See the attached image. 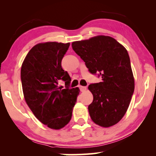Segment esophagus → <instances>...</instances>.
<instances>
[{
    "mask_svg": "<svg viewBox=\"0 0 156 156\" xmlns=\"http://www.w3.org/2000/svg\"><path fill=\"white\" fill-rule=\"evenodd\" d=\"M80 91H86V89H87V87H83V86H80Z\"/></svg>",
    "mask_w": 156,
    "mask_h": 156,
    "instance_id": "1",
    "label": "esophagus"
}]
</instances>
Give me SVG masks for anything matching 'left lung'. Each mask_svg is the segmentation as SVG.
Masks as SVG:
<instances>
[{
    "label": "left lung",
    "instance_id": "8db88e82",
    "mask_svg": "<svg viewBox=\"0 0 156 156\" xmlns=\"http://www.w3.org/2000/svg\"><path fill=\"white\" fill-rule=\"evenodd\" d=\"M72 45L89 72L102 78L100 83L88 87L94 96L88 107L91 120L102 127L115 125L127 111L135 87L127 51L112 37L102 35Z\"/></svg>",
    "mask_w": 156,
    "mask_h": 156
}]
</instances>
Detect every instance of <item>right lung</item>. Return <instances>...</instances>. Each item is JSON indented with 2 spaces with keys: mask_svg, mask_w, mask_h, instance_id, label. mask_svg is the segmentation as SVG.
Segmentation results:
<instances>
[{
  "mask_svg": "<svg viewBox=\"0 0 156 156\" xmlns=\"http://www.w3.org/2000/svg\"><path fill=\"white\" fill-rule=\"evenodd\" d=\"M69 43L46 42L36 44L21 67L23 95L28 107L39 121L52 129L69 122L80 93L78 87L60 88L58 81L69 85L71 78L62 69L61 61Z\"/></svg>",
  "mask_w": 156,
  "mask_h": 156,
  "instance_id": "right-lung-1",
  "label": "right lung"
}]
</instances>
